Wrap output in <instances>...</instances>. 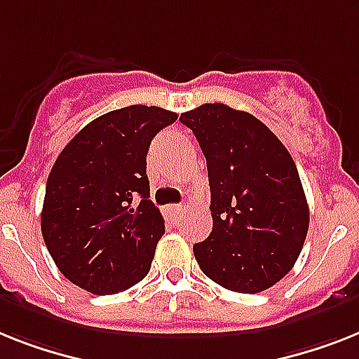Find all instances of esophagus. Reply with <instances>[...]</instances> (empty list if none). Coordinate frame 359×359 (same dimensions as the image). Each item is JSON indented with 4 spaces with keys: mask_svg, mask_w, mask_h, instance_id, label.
<instances>
[{
    "mask_svg": "<svg viewBox=\"0 0 359 359\" xmlns=\"http://www.w3.org/2000/svg\"><path fill=\"white\" fill-rule=\"evenodd\" d=\"M183 211H185V209H183L182 205H168L167 209H165V212L170 216V220H177V218L183 215Z\"/></svg>",
    "mask_w": 359,
    "mask_h": 359,
    "instance_id": "1",
    "label": "esophagus"
}]
</instances>
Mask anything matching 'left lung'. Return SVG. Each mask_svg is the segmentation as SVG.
Returning <instances> with one entry per match:
<instances>
[{"label":"left lung","mask_w":359,"mask_h":359,"mask_svg":"<svg viewBox=\"0 0 359 359\" xmlns=\"http://www.w3.org/2000/svg\"><path fill=\"white\" fill-rule=\"evenodd\" d=\"M207 159L212 231L194 244L201 271L231 292L259 293L293 268L310 224L292 156L248 111L201 104L180 117Z\"/></svg>","instance_id":"8db88e82"}]
</instances>
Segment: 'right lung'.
Listing matches in <instances>:
<instances>
[{
	"instance_id": "obj_1",
	"label": "right lung",
	"mask_w": 359,
	"mask_h": 359,
	"mask_svg": "<svg viewBox=\"0 0 359 359\" xmlns=\"http://www.w3.org/2000/svg\"><path fill=\"white\" fill-rule=\"evenodd\" d=\"M177 114L133 104L100 115L53 165L41 236L56 268L97 295L132 288L150 271L165 220L150 198L148 147Z\"/></svg>"
}]
</instances>
